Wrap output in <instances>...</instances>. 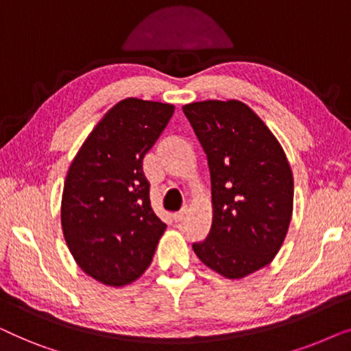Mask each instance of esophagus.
<instances>
[{
    "mask_svg": "<svg viewBox=\"0 0 351 351\" xmlns=\"http://www.w3.org/2000/svg\"><path fill=\"white\" fill-rule=\"evenodd\" d=\"M186 214H189V208H186V206H185V208H182L179 213H174V215H172V217H174L176 222H182V220L185 219Z\"/></svg>",
    "mask_w": 351,
    "mask_h": 351,
    "instance_id": "esophagus-1",
    "label": "esophagus"
}]
</instances>
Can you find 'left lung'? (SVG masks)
Returning <instances> with one entry per match:
<instances>
[{"label":"left lung","instance_id":"8db88e82","mask_svg":"<svg viewBox=\"0 0 351 351\" xmlns=\"http://www.w3.org/2000/svg\"><path fill=\"white\" fill-rule=\"evenodd\" d=\"M184 113L208 156L213 225L193 243L201 262L225 278L270 263L289 228L294 179L280 142L239 100H204Z\"/></svg>","mask_w":351,"mask_h":351}]
</instances>
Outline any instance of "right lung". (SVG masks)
Returning a JSON list of instances; mask_svg holds the SVG:
<instances>
[{
  "mask_svg": "<svg viewBox=\"0 0 351 351\" xmlns=\"http://www.w3.org/2000/svg\"><path fill=\"white\" fill-rule=\"evenodd\" d=\"M174 105L118 102L86 138L62 195V230L81 270L104 285L136 281L155 256L166 223L153 213L143 156L155 145Z\"/></svg>",
  "mask_w": 351,
  "mask_h": 351,
  "instance_id": "1",
  "label": "right lung"
}]
</instances>
